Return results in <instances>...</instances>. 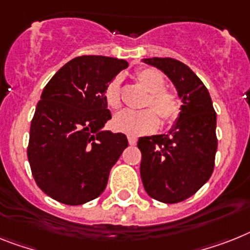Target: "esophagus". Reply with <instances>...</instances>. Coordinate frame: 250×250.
<instances>
[{
    "instance_id": "obj_1",
    "label": "esophagus",
    "mask_w": 250,
    "mask_h": 250,
    "mask_svg": "<svg viewBox=\"0 0 250 250\" xmlns=\"http://www.w3.org/2000/svg\"><path fill=\"white\" fill-rule=\"evenodd\" d=\"M127 140H129L130 146H135V144H137L138 139L135 137H133V135H129V137H127Z\"/></svg>"
}]
</instances>
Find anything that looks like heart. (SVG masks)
<instances>
[{"label": "heart", "instance_id": "b5f03b06", "mask_svg": "<svg viewBox=\"0 0 250 250\" xmlns=\"http://www.w3.org/2000/svg\"><path fill=\"white\" fill-rule=\"evenodd\" d=\"M138 83L148 92L144 101L146 110H124L112 119V127L117 131L130 135L152 133L161 123L165 126L172 125L179 120L183 111V101L176 92L166 89L165 76L154 67H142L135 73ZM104 101L111 110L121 107L120 78H113L104 89Z\"/></svg>", "mask_w": 250, "mask_h": 250}]
</instances>
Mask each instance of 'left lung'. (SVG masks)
Wrapping results in <instances>:
<instances>
[{
  "label": "left lung",
  "mask_w": 250,
  "mask_h": 250,
  "mask_svg": "<svg viewBox=\"0 0 250 250\" xmlns=\"http://www.w3.org/2000/svg\"><path fill=\"white\" fill-rule=\"evenodd\" d=\"M144 62L170 78L183 111L168 134L139 138L140 176L150 198L179 203L194 195L213 172L216 112L206 85L185 63L170 57L144 59Z\"/></svg>",
  "instance_id": "obj_1"
}]
</instances>
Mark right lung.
<instances>
[{
    "instance_id": "1",
    "label": "right lung",
    "mask_w": 250,
    "mask_h": 250,
    "mask_svg": "<svg viewBox=\"0 0 250 250\" xmlns=\"http://www.w3.org/2000/svg\"><path fill=\"white\" fill-rule=\"evenodd\" d=\"M125 60L80 56L63 65L42 92L30 124L28 160L37 185L55 201L79 206L100 197L126 135L102 130L111 119L107 84Z\"/></svg>"
}]
</instances>
